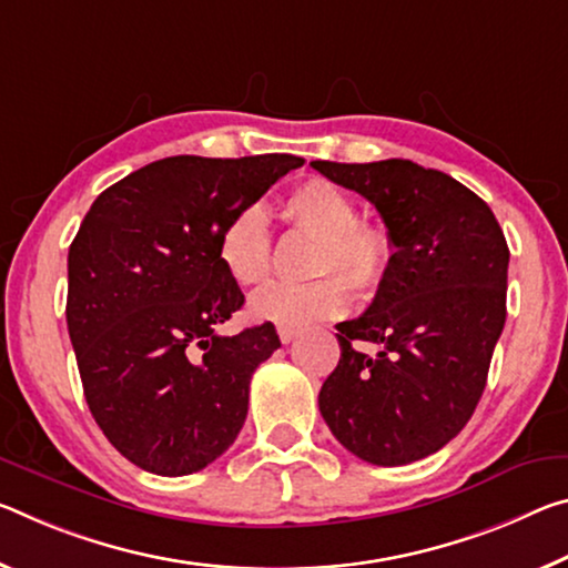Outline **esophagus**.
<instances>
[{
  "instance_id": "34e87169",
  "label": "esophagus",
  "mask_w": 568,
  "mask_h": 568,
  "mask_svg": "<svg viewBox=\"0 0 568 568\" xmlns=\"http://www.w3.org/2000/svg\"><path fill=\"white\" fill-rule=\"evenodd\" d=\"M277 336H281L283 344H291V341L298 336V328H291V326H277Z\"/></svg>"
}]
</instances>
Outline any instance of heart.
Here are the masks:
<instances>
[{"instance_id": "1", "label": "heart", "mask_w": 568, "mask_h": 568, "mask_svg": "<svg viewBox=\"0 0 568 568\" xmlns=\"http://www.w3.org/2000/svg\"><path fill=\"white\" fill-rule=\"evenodd\" d=\"M283 217L291 227L318 235L313 273L323 277L257 291L250 298V316L255 321L303 328L338 318L351 308V287L366 298L389 281L397 255L392 232L379 222L358 220L356 202L341 186L326 179H308L285 196ZM217 260L224 275L240 287L267 281L273 240L263 206H242L222 224Z\"/></svg>"}]
</instances>
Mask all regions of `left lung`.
Segmentation results:
<instances>
[{"mask_svg": "<svg viewBox=\"0 0 568 568\" xmlns=\"http://www.w3.org/2000/svg\"><path fill=\"white\" fill-rule=\"evenodd\" d=\"M311 166L366 196L397 245L372 305L336 326L341 358L318 407L348 453L409 465L445 447L483 397L506 323V237L490 206L437 169L407 159ZM362 339L381 354L358 352Z\"/></svg>", "mask_w": 568, "mask_h": 568, "instance_id": "8db88e82", "label": "left lung"}]
</instances>
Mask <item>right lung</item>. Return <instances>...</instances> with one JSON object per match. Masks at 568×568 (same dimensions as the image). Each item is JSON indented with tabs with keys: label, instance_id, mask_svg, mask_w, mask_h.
<instances>
[{
	"label": "right lung",
	"instance_id": "right-lung-1",
	"mask_svg": "<svg viewBox=\"0 0 568 568\" xmlns=\"http://www.w3.org/2000/svg\"><path fill=\"white\" fill-rule=\"evenodd\" d=\"M301 156H169L108 186L68 252V333L85 402L141 470L192 475L247 417L273 323L220 336L245 295L217 260L222 224Z\"/></svg>",
	"mask_w": 568,
	"mask_h": 568
}]
</instances>
